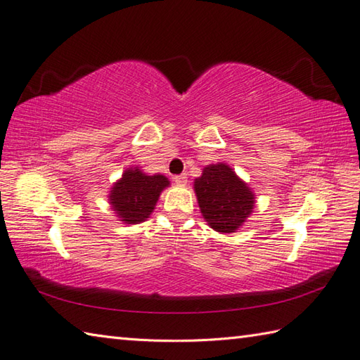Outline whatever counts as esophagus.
<instances>
[{
	"label": "esophagus",
	"instance_id": "esophagus-1",
	"mask_svg": "<svg viewBox=\"0 0 360 360\" xmlns=\"http://www.w3.org/2000/svg\"><path fill=\"white\" fill-rule=\"evenodd\" d=\"M174 182H176V184H179V186H186L187 184V174L182 173V174L174 176Z\"/></svg>",
	"mask_w": 360,
	"mask_h": 360
}]
</instances>
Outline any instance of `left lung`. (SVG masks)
<instances>
[{"instance_id": "left-lung-1", "label": "left lung", "mask_w": 360, "mask_h": 360, "mask_svg": "<svg viewBox=\"0 0 360 360\" xmlns=\"http://www.w3.org/2000/svg\"><path fill=\"white\" fill-rule=\"evenodd\" d=\"M195 192L202 217L221 233L235 232L254 209L250 188L226 164L205 167Z\"/></svg>"}]
</instances>
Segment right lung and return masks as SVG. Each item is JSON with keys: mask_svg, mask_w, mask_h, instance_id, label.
Returning a JSON list of instances; mask_svg holds the SVG:
<instances>
[{"mask_svg": "<svg viewBox=\"0 0 360 360\" xmlns=\"http://www.w3.org/2000/svg\"><path fill=\"white\" fill-rule=\"evenodd\" d=\"M170 184L162 174L147 176L139 168H129L114 184L110 201L120 221L137 224L150 217L160 192Z\"/></svg>", "mask_w": 360, "mask_h": 360, "instance_id": "obj_1", "label": "right lung"}]
</instances>
